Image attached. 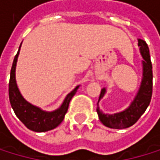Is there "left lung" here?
I'll use <instances>...</instances> for the list:
<instances>
[{
  "mask_svg": "<svg viewBox=\"0 0 160 160\" xmlns=\"http://www.w3.org/2000/svg\"><path fill=\"white\" fill-rule=\"evenodd\" d=\"M138 46L140 47V52L143 58V76L138 93L130 103V106L124 110L116 112V113H104L100 109L99 102L103 98V96L106 95L107 89L102 88L101 91L99 102H98L97 112L98 115H99L100 121L108 128L124 129L135 124L138 121V119L143 115L151 102L152 95V65L151 62L150 51H148V47L144 40L139 39Z\"/></svg>",
  "mask_w": 160,
  "mask_h": 160,
  "instance_id": "obj_1",
  "label": "left lung"
}]
</instances>
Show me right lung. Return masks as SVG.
<instances>
[{"label":"right lung","mask_w":160,"mask_h":160,"mask_svg":"<svg viewBox=\"0 0 160 160\" xmlns=\"http://www.w3.org/2000/svg\"><path fill=\"white\" fill-rule=\"evenodd\" d=\"M21 44L19 46V50H18L16 56L14 57L12 70H10V78L8 84V96H9L10 106H12L14 113L18 117V119L29 130H32L34 132H47L52 130L54 128H57L62 122L64 115L67 112L69 102L72 99V97L77 92L80 85L76 86L65 97L61 106L56 110L46 111L34 106V104L28 102L22 97L19 89L17 87L16 79H15L16 63H17V58H18V54H19Z\"/></svg>","instance_id":"add662e5"}]
</instances>
